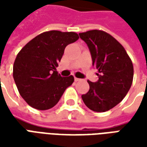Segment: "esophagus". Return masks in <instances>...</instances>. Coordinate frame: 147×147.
Masks as SVG:
<instances>
[{"label":"esophagus","instance_id":"34e87169","mask_svg":"<svg viewBox=\"0 0 147 147\" xmlns=\"http://www.w3.org/2000/svg\"><path fill=\"white\" fill-rule=\"evenodd\" d=\"M80 80H81V79H79V78L75 77V81H76V82H78V81H80Z\"/></svg>","mask_w":147,"mask_h":147}]
</instances>
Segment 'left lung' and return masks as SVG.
Masks as SVG:
<instances>
[{
	"instance_id": "left-lung-1",
	"label": "left lung",
	"mask_w": 147,
	"mask_h": 147,
	"mask_svg": "<svg viewBox=\"0 0 147 147\" xmlns=\"http://www.w3.org/2000/svg\"><path fill=\"white\" fill-rule=\"evenodd\" d=\"M79 34L89 48L93 66L98 71V80L87 81L90 90L82 99L90 109L106 112L118 105L131 88L132 62L122 45L109 34L92 30Z\"/></svg>"
}]
</instances>
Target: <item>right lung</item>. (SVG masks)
<instances>
[{
  "instance_id": "add662e5",
  "label": "right lung",
  "mask_w": 147,
  "mask_h": 147,
  "mask_svg": "<svg viewBox=\"0 0 147 147\" xmlns=\"http://www.w3.org/2000/svg\"><path fill=\"white\" fill-rule=\"evenodd\" d=\"M79 39L75 32L50 30L30 40L16 56L13 78L21 97L38 110H47L57 104L72 76L62 77L56 67L67 45Z\"/></svg>"
}]
</instances>
